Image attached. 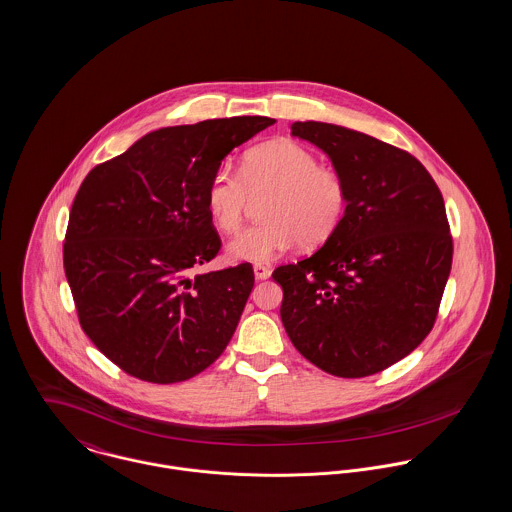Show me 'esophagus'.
I'll use <instances>...</instances> for the list:
<instances>
[{
    "instance_id": "34e87169",
    "label": "esophagus",
    "mask_w": 512,
    "mask_h": 512,
    "mask_svg": "<svg viewBox=\"0 0 512 512\" xmlns=\"http://www.w3.org/2000/svg\"><path fill=\"white\" fill-rule=\"evenodd\" d=\"M253 273H255L257 280H267V278L271 276V267H267V265H255V267H253Z\"/></svg>"
}]
</instances>
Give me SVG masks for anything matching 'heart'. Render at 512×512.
<instances>
[{
	"instance_id": "heart-1",
	"label": "heart",
	"mask_w": 512,
	"mask_h": 512,
	"mask_svg": "<svg viewBox=\"0 0 512 512\" xmlns=\"http://www.w3.org/2000/svg\"><path fill=\"white\" fill-rule=\"evenodd\" d=\"M265 198V222L245 228L228 243V257L269 263L298 243L321 245L333 236L349 208L341 173L321 167L314 152L294 140H273L245 154L239 171L220 165L206 187V208L226 234L241 226L249 197Z\"/></svg>"
}]
</instances>
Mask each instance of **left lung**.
<instances>
[{
	"mask_svg": "<svg viewBox=\"0 0 512 512\" xmlns=\"http://www.w3.org/2000/svg\"><path fill=\"white\" fill-rule=\"evenodd\" d=\"M349 187L339 230L312 257L282 265V325L323 372L364 378L415 351L431 333L452 269L442 195L423 163L368 134L294 122Z\"/></svg>",
	"mask_w": 512,
	"mask_h": 512,
	"instance_id": "8db88e82",
	"label": "left lung"
}]
</instances>
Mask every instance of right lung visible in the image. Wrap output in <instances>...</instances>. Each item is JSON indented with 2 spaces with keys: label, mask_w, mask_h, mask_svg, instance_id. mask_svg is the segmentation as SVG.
<instances>
[{
  "label": "right lung",
  "mask_w": 512,
  "mask_h": 512,
  "mask_svg": "<svg viewBox=\"0 0 512 512\" xmlns=\"http://www.w3.org/2000/svg\"><path fill=\"white\" fill-rule=\"evenodd\" d=\"M271 124L232 117L159 128L83 179L64 271L81 329L126 374L183 382L228 347L255 275L249 263L191 275L222 247L206 187L222 159Z\"/></svg>",
  "instance_id": "right-lung-1"
}]
</instances>
